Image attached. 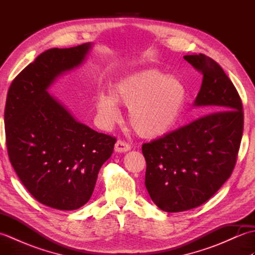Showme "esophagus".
I'll return each mask as SVG.
<instances>
[{
	"label": "esophagus",
	"instance_id": "34e87169",
	"mask_svg": "<svg viewBox=\"0 0 255 255\" xmlns=\"http://www.w3.org/2000/svg\"><path fill=\"white\" fill-rule=\"evenodd\" d=\"M131 149V145L127 143L124 140H118V141L115 143V151L116 152H127Z\"/></svg>",
	"mask_w": 255,
	"mask_h": 255
}]
</instances>
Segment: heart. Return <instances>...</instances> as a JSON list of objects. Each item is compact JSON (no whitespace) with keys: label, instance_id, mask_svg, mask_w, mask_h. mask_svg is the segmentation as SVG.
I'll return each instance as SVG.
<instances>
[{"label":"heart","instance_id":"heart-1","mask_svg":"<svg viewBox=\"0 0 255 255\" xmlns=\"http://www.w3.org/2000/svg\"><path fill=\"white\" fill-rule=\"evenodd\" d=\"M185 97V88L180 80L145 70L119 81L113 95L100 93L96 106L102 121L112 124L119 116L117 103L126 105L133 130L142 137L153 138L174 126Z\"/></svg>","mask_w":255,"mask_h":255}]
</instances>
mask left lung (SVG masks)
I'll return each mask as SVG.
<instances>
[{
    "mask_svg": "<svg viewBox=\"0 0 255 255\" xmlns=\"http://www.w3.org/2000/svg\"><path fill=\"white\" fill-rule=\"evenodd\" d=\"M184 59L203 74L194 106H204L207 114L142 144L145 187L167 213L196 208L224 185L235 169L243 132L242 102L223 68L203 53Z\"/></svg>",
    "mask_w": 255,
    "mask_h": 255,
    "instance_id": "obj_1",
    "label": "left lung"
}]
</instances>
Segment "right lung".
<instances>
[{
    "instance_id": "obj_1",
    "label": "right lung",
    "mask_w": 255,
    "mask_h": 255,
    "mask_svg": "<svg viewBox=\"0 0 255 255\" xmlns=\"http://www.w3.org/2000/svg\"><path fill=\"white\" fill-rule=\"evenodd\" d=\"M91 46L42 52L7 92L4 124L10 163L27 191L55 209L74 210L89 202L116 142L75 121L48 93L56 78L84 61Z\"/></svg>"
}]
</instances>
